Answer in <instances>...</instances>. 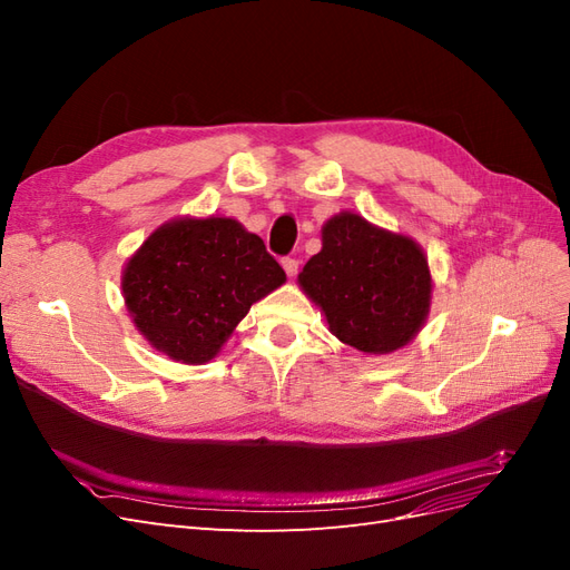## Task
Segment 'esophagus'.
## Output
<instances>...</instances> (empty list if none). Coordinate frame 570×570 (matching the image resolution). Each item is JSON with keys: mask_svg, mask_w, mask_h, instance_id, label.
I'll use <instances>...</instances> for the list:
<instances>
[{"mask_svg": "<svg viewBox=\"0 0 570 570\" xmlns=\"http://www.w3.org/2000/svg\"><path fill=\"white\" fill-rule=\"evenodd\" d=\"M283 268H285V273L289 275V278H292V275H297V271H299V262H297V258H292V256H285V258H283Z\"/></svg>", "mask_w": 570, "mask_h": 570, "instance_id": "esophagus-1", "label": "esophagus"}]
</instances>
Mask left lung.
<instances>
[{"mask_svg": "<svg viewBox=\"0 0 570 570\" xmlns=\"http://www.w3.org/2000/svg\"><path fill=\"white\" fill-rule=\"evenodd\" d=\"M299 285L350 347L387 354L419 333L430 306V271L421 247L356 214L325 223L323 249L306 262Z\"/></svg>", "mask_w": 570, "mask_h": 570, "instance_id": "obj_1", "label": "left lung"}]
</instances>
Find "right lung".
Returning a JSON list of instances; mask_svg holds the SVG:
<instances>
[{"label": "right lung", "mask_w": 570, "mask_h": 570, "mask_svg": "<svg viewBox=\"0 0 570 570\" xmlns=\"http://www.w3.org/2000/svg\"><path fill=\"white\" fill-rule=\"evenodd\" d=\"M285 283L262 237L233 218H183L151 233L124 273L132 321L154 347L204 364L249 306Z\"/></svg>", "instance_id": "add662e5"}]
</instances>
